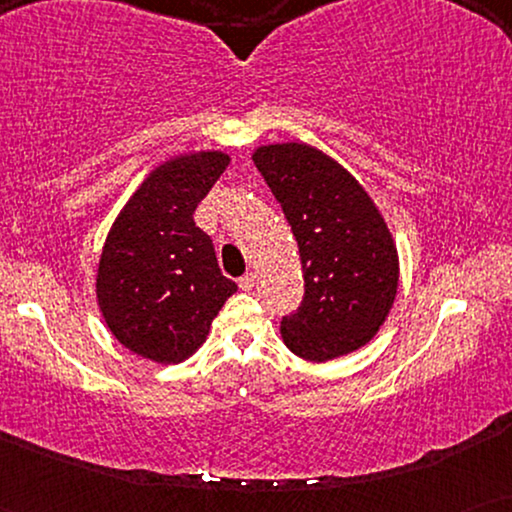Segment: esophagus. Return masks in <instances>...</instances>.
<instances>
[{
	"instance_id": "1",
	"label": "esophagus",
	"mask_w": 512,
	"mask_h": 512,
	"mask_svg": "<svg viewBox=\"0 0 512 512\" xmlns=\"http://www.w3.org/2000/svg\"><path fill=\"white\" fill-rule=\"evenodd\" d=\"M256 286V275L254 272H247V275L240 277V289L242 291H251Z\"/></svg>"
}]
</instances>
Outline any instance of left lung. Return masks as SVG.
Instances as JSON below:
<instances>
[{"mask_svg": "<svg viewBox=\"0 0 512 512\" xmlns=\"http://www.w3.org/2000/svg\"><path fill=\"white\" fill-rule=\"evenodd\" d=\"M298 242L305 298L282 340L305 361H331L375 338L398 291V249L352 172L317 146L263 144L251 153Z\"/></svg>", "mask_w": 512, "mask_h": 512, "instance_id": "1", "label": "left lung"}]
</instances>
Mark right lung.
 <instances>
[{"instance_id":"right-lung-1","label":"right lung","mask_w":512,"mask_h":512,"mask_svg":"<svg viewBox=\"0 0 512 512\" xmlns=\"http://www.w3.org/2000/svg\"><path fill=\"white\" fill-rule=\"evenodd\" d=\"M228 163V153L214 149L165 160L111 223L97 265V305L111 335L142 359L170 366L193 356L237 291L193 221Z\"/></svg>"}]
</instances>
